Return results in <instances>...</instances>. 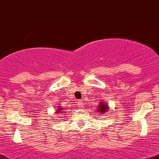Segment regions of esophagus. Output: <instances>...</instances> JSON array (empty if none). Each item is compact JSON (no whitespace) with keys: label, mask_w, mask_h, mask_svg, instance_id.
<instances>
[{"label":"esophagus","mask_w":159,"mask_h":159,"mask_svg":"<svg viewBox=\"0 0 159 159\" xmlns=\"http://www.w3.org/2000/svg\"><path fill=\"white\" fill-rule=\"evenodd\" d=\"M77 103H78V105L79 107L82 106V103H81V100H78V102H77Z\"/></svg>","instance_id":"obj_1"}]
</instances>
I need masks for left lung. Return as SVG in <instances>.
Masks as SVG:
<instances>
[{
    "mask_svg": "<svg viewBox=\"0 0 159 159\" xmlns=\"http://www.w3.org/2000/svg\"><path fill=\"white\" fill-rule=\"evenodd\" d=\"M108 110V107L107 105L105 104V103H100V108L98 109V112H101V113L104 114L105 112H107Z\"/></svg>",
    "mask_w": 159,
    "mask_h": 159,
    "instance_id": "1",
    "label": "left lung"
}]
</instances>
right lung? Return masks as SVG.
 <instances>
[{"instance_id":"obj_1","label":"right lung","mask_w":159,"mask_h":159,"mask_svg":"<svg viewBox=\"0 0 159 159\" xmlns=\"http://www.w3.org/2000/svg\"><path fill=\"white\" fill-rule=\"evenodd\" d=\"M57 112H60V111H62V108L61 107H59V108H58V110H57Z\"/></svg>"}]
</instances>
